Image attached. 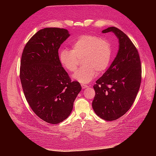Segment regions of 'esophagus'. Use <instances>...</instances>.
Masks as SVG:
<instances>
[{
	"label": "esophagus",
	"instance_id": "34e87169",
	"mask_svg": "<svg viewBox=\"0 0 156 156\" xmlns=\"http://www.w3.org/2000/svg\"><path fill=\"white\" fill-rule=\"evenodd\" d=\"M81 87H82V88H83V89H84V88H88V87L87 85H84V84H81Z\"/></svg>",
	"mask_w": 156,
	"mask_h": 156
}]
</instances>
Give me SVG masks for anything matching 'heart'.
Instances as JSON below:
<instances>
[{"label": "heart", "mask_w": 156, "mask_h": 156, "mask_svg": "<svg viewBox=\"0 0 156 156\" xmlns=\"http://www.w3.org/2000/svg\"><path fill=\"white\" fill-rule=\"evenodd\" d=\"M72 50L61 49L60 62L70 72L77 70L79 60L83 58V67L74 73L72 78L82 84H87L109 66L112 58L111 44L100 37L85 34L80 36L72 44Z\"/></svg>", "instance_id": "obj_1"}]
</instances>
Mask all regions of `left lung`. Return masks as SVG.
<instances>
[{"mask_svg":"<svg viewBox=\"0 0 156 156\" xmlns=\"http://www.w3.org/2000/svg\"><path fill=\"white\" fill-rule=\"evenodd\" d=\"M112 32L118 37L119 49L110 67L94 85L96 94L92 108L101 119L115 120L133 105L140 85V60L137 49L127 36L112 27L102 33Z\"/></svg>","mask_w":156,"mask_h":156,"instance_id":"obj_1","label":"left lung"}]
</instances>
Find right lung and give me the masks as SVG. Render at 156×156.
Here are the masks:
<instances>
[{
  "instance_id": "1",
  "label": "right lung",
  "mask_w": 156,
  "mask_h": 156,
  "mask_svg": "<svg viewBox=\"0 0 156 156\" xmlns=\"http://www.w3.org/2000/svg\"><path fill=\"white\" fill-rule=\"evenodd\" d=\"M70 36L68 30L45 28L37 31L23 49L20 79L26 100L41 120L58 124L69 116L81 90L60 62L58 49Z\"/></svg>"
}]
</instances>
